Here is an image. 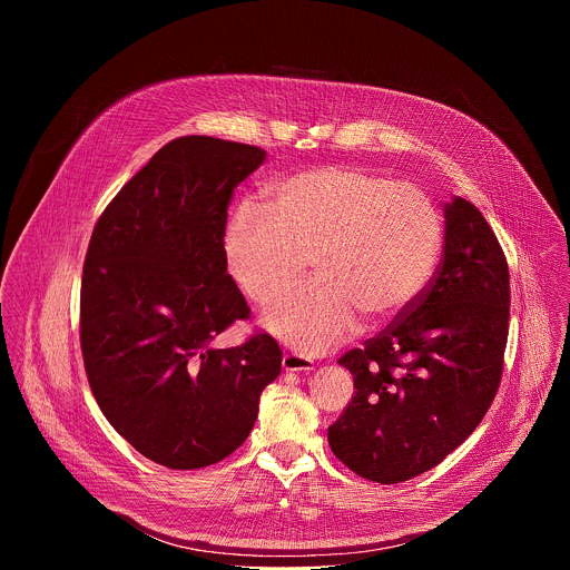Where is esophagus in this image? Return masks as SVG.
Masks as SVG:
<instances>
[{"instance_id": "obj_1", "label": "esophagus", "mask_w": 570, "mask_h": 570, "mask_svg": "<svg viewBox=\"0 0 570 570\" xmlns=\"http://www.w3.org/2000/svg\"><path fill=\"white\" fill-rule=\"evenodd\" d=\"M282 367L286 372H311L313 370V361L308 356L295 354V352H286L282 358Z\"/></svg>"}]
</instances>
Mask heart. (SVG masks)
Masks as SVG:
<instances>
[{
  "label": "heart",
  "mask_w": 570,
  "mask_h": 570,
  "mask_svg": "<svg viewBox=\"0 0 570 570\" xmlns=\"http://www.w3.org/2000/svg\"><path fill=\"white\" fill-rule=\"evenodd\" d=\"M268 210L243 203L225 227L232 279L255 304H271L304 275L315 279L282 297L264 327L299 354H324L358 327L361 313L385 322L431 286L444 227L433 200L387 176L327 167L268 189Z\"/></svg>",
  "instance_id": "1"
}]
</instances>
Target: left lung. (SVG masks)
I'll list each match as a JSON object with an SVG mask.
<instances>
[{"label":"left lung","instance_id":"1","mask_svg":"<svg viewBox=\"0 0 570 570\" xmlns=\"http://www.w3.org/2000/svg\"><path fill=\"white\" fill-rule=\"evenodd\" d=\"M444 257L426 293L338 358L354 396L330 426L336 458L361 478L394 484L440 464L497 396L510 327V271L475 205H444Z\"/></svg>","mask_w":570,"mask_h":570}]
</instances>
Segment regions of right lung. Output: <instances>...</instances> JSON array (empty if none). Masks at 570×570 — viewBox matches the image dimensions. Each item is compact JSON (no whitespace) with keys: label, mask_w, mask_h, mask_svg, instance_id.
<instances>
[{"label":"right lung","mask_w":570,"mask_h":570,"mask_svg":"<svg viewBox=\"0 0 570 570\" xmlns=\"http://www.w3.org/2000/svg\"><path fill=\"white\" fill-rule=\"evenodd\" d=\"M266 150L205 135L161 146L95 225L80 350L106 420L148 460L209 466L250 435L282 370L268 334L212 341L250 308L225 262L227 205Z\"/></svg>","instance_id":"1"}]
</instances>
